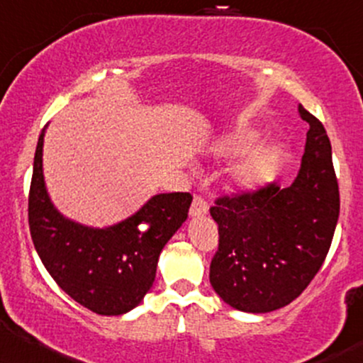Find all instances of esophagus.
Listing matches in <instances>:
<instances>
[{"label":"esophagus","instance_id":"34e87169","mask_svg":"<svg viewBox=\"0 0 363 363\" xmlns=\"http://www.w3.org/2000/svg\"><path fill=\"white\" fill-rule=\"evenodd\" d=\"M206 213H208L206 201H204L203 198H199V196H196V198L193 199V204H191V208H189V216L201 218V216L206 215Z\"/></svg>","mask_w":363,"mask_h":363}]
</instances>
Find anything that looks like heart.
<instances>
[{"instance_id": "b5f03b06", "label": "heart", "mask_w": 363, "mask_h": 363, "mask_svg": "<svg viewBox=\"0 0 363 363\" xmlns=\"http://www.w3.org/2000/svg\"><path fill=\"white\" fill-rule=\"evenodd\" d=\"M253 137L248 133H231L216 142L215 150L223 157H237L252 143ZM274 164L272 152L267 148H259L240 159L231 169V184L240 191H250L267 177Z\"/></svg>"}]
</instances>
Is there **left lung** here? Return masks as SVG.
Masks as SVG:
<instances>
[{
    "instance_id": "1",
    "label": "left lung",
    "mask_w": 363,
    "mask_h": 363,
    "mask_svg": "<svg viewBox=\"0 0 363 363\" xmlns=\"http://www.w3.org/2000/svg\"><path fill=\"white\" fill-rule=\"evenodd\" d=\"M298 111L309 130L292 184L225 196L209 209L220 233L209 282L243 313L276 311L298 298L325 262L338 223L330 138L318 118L301 104Z\"/></svg>"
}]
</instances>
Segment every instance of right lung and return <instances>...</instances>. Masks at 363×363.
<instances>
[{
    "instance_id": "obj_1",
    "label": "right lung",
    "mask_w": 363,
    "mask_h": 363,
    "mask_svg": "<svg viewBox=\"0 0 363 363\" xmlns=\"http://www.w3.org/2000/svg\"><path fill=\"white\" fill-rule=\"evenodd\" d=\"M45 128L35 150L28 196L35 250L57 286L81 306L103 316L132 311L150 291L160 252L186 221L193 196L155 194L135 215L106 228L69 220L45 187Z\"/></svg>"
}]
</instances>
